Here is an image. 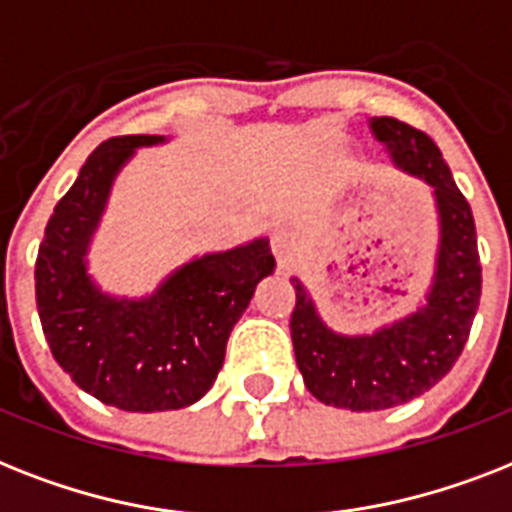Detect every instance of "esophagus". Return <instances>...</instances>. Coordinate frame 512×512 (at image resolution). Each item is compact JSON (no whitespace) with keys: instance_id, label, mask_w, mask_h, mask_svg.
Wrapping results in <instances>:
<instances>
[{"instance_id":"34e87169","label":"esophagus","mask_w":512,"mask_h":512,"mask_svg":"<svg viewBox=\"0 0 512 512\" xmlns=\"http://www.w3.org/2000/svg\"><path fill=\"white\" fill-rule=\"evenodd\" d=\"M296 248V237L290 235V232H277V235L272 237V251H275L277 261H282V264L293 259Z\"/></svg>"}]
</instances>
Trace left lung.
Instances as JSON below:
<instances>
[{"label":"left lung","instance_id":"obj_1","mask_svg":"<svg viewBox=\"0 0 512 512\" xmlns=\"http://www.w3.org/2000/svg\"><path fill=\"white\" fill-rule=\"evenodd\" d=\"M370 129L399 169L433 187L441 237L425 306L372 335L333 333L304 282L290 280L296 288L290 338L306 388L322 404L351 412L388 410L436 386L463 354L481 298L473 211L436 142L391 116L372 118Z\"/></svg>","mask_w":512,"mask_h":512}]
</instances>
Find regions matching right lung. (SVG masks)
<instances>
[{
  "label": "right lung",
  "mask_w": 512,
  "mask_h": 512,
  "mask_svg": "<svg viewBox=\"0 0 512 512\" xmlns=\"http://www.w3.org/2000/svg\"><path fill=\"white\" fill-rule=\"evenodd\" d=\"M163 137L102 142L57 200L36 256V309L60 367L102 404L126 412L182 410L198 402L224 365L232 327L256 285L275 269L267 237L208 253L177 269L153 296L102 293L87 275V248L110 185L134 147Z\"/></svg>",
  "instance_id": "right-lung-1"
}]
</instances>
